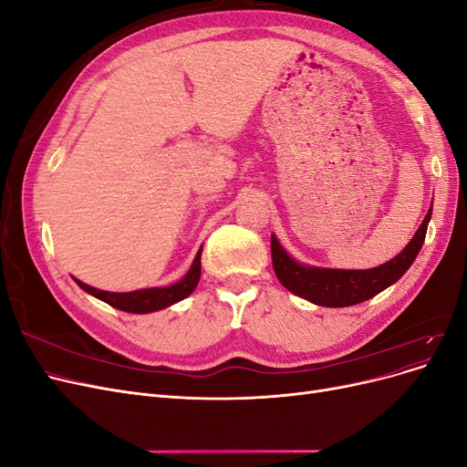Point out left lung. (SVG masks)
Returning <instances> with one entry per match:
<instances>
[{
    "instance_id": "obj_1",
    "label": "left lung",
    "mask_w": 467,
    "mask_h": 467,
    "mask_svg": "<svg viewBox=\"0 0 467 467\" xmlns=\"http://www.w3.org/2000/svg\"><path fill=\"white\" fill-rule=\"evenodd\" d=\"M432 214V206L429 208L425 220L419 225L417 234L411 242L391 261L366 268V271H343V268H319L306 266L294 261L288 253L278 244L276 235H271V253L273 268L280 285L288 288L300 298L325 306V307H347L374 298L376 294L398 282L409 266L413 265L415 257L425 244V235L429 228V220Z\"/></svg>"
}]
</instances>
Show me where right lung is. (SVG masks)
<instances>
[{
  "mask_svg": "<svg viewBox=\"0 0 467 467\" xmlns=\"http://www.w3.org/2000/svg\"><path fill=\"white\" fill-rule=\"evenodd\" d=\"M201 255H202V247L199 249V253H196L189 273L179 282H175V285L163 286V288H144V290H134V292H105V290H97L78 278H74V280L78 282V286L81 290H86L88 294L107 302L112 307L122 309V312L150 314V312H158V309H163L171 304L185 300L187 296L196 288V285H199V280H201Z\"/></svg>",
  "mask_w": 467,
  "mask_h": 467,
  "instance_id": "add662e5",
  "label": "right lung"
}]
</instances>
